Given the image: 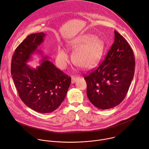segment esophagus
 Segmentation results:
<instances>
[{"label": "esophagus", "instance_id": "obj_1", "mask_svg": "<svg viewBox=\"0 0 149 149\" xmlns=\"http://www.w3.org/2000/svg\"><path fill=\"white\" fill-rule=\"evenodd\" d=\"M78 78V77H77V75L75 76H72V79H71V82H72V84H74V83H75V82H76V81L77 80V79Z\"/></svg>", "mask_w": 149, "mask_h": 149}]
</instances>
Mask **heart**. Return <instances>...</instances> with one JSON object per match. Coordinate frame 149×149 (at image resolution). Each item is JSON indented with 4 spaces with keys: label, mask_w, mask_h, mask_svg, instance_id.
I'll return each mask as SVG.
<instances>
[{
    "label": "heart",
    "mask_w": 149,
    "mask_h": 149,
    "mask_svg": "<svg viewBox=\"0 0 149 149\" xmlns=\"http://www.w3.org/2000/svg\"><path fill=\"white\" fill-rule=\"evenodd\" d=\"M94 35L85 34L75 38L71 43V47L75 50L72 55L74 63L83 68L91 69L96 66L103 56L105 44L104 41ZM69 61L64 49H58L56 62L58 66L64 69Z\"/></svg>",
    "instance_id": "obj_1"
}]
</instances>
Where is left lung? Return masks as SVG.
<instances>
[{
	"label": "left lung",
	"mask_w": 149,
	"mask_h": 149,
	"mask_svg": "<svg viewBox=\"0 0 149 149\" xmlns=\"http://www.w3.org/2000/svg\"><path fill=\"white\" fill-rule=\"evenodd\" d=\"M115 41L104 61L84 79L86 95L96 108L108 109L124 100L134 73L133 52L125 38L116 31Z\"/></svg>",
	"instance_id": "1"
}]
</instances>
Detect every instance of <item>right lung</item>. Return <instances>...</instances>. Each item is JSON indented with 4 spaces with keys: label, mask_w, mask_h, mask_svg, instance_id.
<instances>
[{
    "label": "right lung",
    "mask_w": 149,
    "mask_h": 149,
    "mask_svg": "<svg viewBox=\"0 0 149 149\" xmlns=\"http://www.w3.org/2000/svg\"><path fill=\"white\" fill-rule=\"evenodd\" d=\"M43 33L29 35L16 48L11 63V74L22 101L42 113L56 110L63 102L71 78L43 57L42 63L31 68L26 63L44 41ZM41 54V53H40Z\"/></svg>",
    "instance_id": "add662e5"
}]
</instances>
